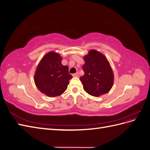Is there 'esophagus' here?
<instances>
[{"mask_svg":"<svg viewBox=\"0 0 150 150\" xmlns=\"http://www.w3.org/2000/svg\"><path fill=\"white\" fill-rule=\"evenodd\" d=\"M79 76V72H76V73H74L72 74V76L73 77H78Z\"/></svg>","mask_w":150,"mask_h":150,"instance_id":"34e87169","label":"esophagus"}]
</instances>
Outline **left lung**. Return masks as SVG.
<instances>
[{
	"label": "left lung",
	"instance_id": "left-lung-1",
	"mask_svg": "<svg viewBox=\"0 0 150 150\" xmlns=\"http://www.w3.org/2000/svg\"><path fill=\"white\" fill-rule=\"evenodd\" d=\"M84 59V75L79 79L85 91L95 97L108 93L112 86L114 76L106 57L97 51L91 50Z\"/></svg>",
	"mask_w": 150,
	"mask_h": 150
}]
</instances>
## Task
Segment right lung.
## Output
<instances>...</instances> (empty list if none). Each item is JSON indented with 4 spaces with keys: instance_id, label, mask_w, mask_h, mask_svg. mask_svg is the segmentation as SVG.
<instances>
[{
    "instance_id": "right-lung-1",
    "label": "right lung",
    "mask_w": 150,
    "mask_h": 150,
    "mask_svg": "<svg viewBox=\"0 0 150 150\" xmlns=\"http://www.w3.org/2000/svg\"><path fill=\"white\" fill-rule=\"evenodd\" d=\"M59 54L50 52L45 55L36 69L34 82L40 92L49 97H56L64 93L72 76L69 67L61 64Z\"/></svg>"
}]
</instances>
